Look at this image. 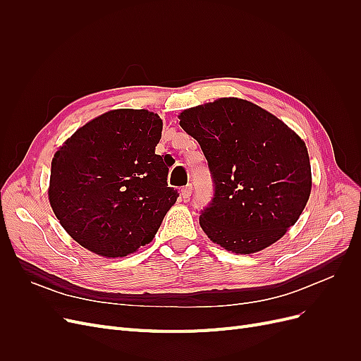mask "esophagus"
<instances>
[{
    "label": "esophagus",
    "instance_id": "1",
    "mask_svg": "<svg viewBox=\"0 0 361 361\" xmlns=\"http://www.w3.org/2000/svg\"><path fill=\"white\" fill-rule=\"evenodd\" d=\"M191 192H192V187H191V185H187V187H183V188L180 190L182 199H183V200H188V199L191 197Z\"/></svg>",
    "mask_w": 361,
    "mask_h": 361
}]
</instances>
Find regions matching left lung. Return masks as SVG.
Returning a JSON list of instances; mask_svg holds the SVG:
<instances>
[{
    "instance_id": "left-lung-1",
    "label": "left lung",
    "mask_w": 361,
    "mask_h": 361,
    "mask_svg": "<svg viewBox=\"0 0 361 361\" xmlns=\"http://www.w3.org/2000/svg\"><path fill=\"white\" fill-rule=\"evenodd\" d=\"M179 125L199 141L215 194L200 215L212 243L236 255L264 250L298 221L312 191L305 143L259 105L220 97L183 110Z\"/></svg>"
}]
</instances>
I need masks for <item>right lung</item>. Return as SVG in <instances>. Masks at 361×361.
Listing matches in <instances>:
<instances>
[{
    "instance_id": "1",
    "label": "right lung",
    "mask_w": 361,
    "mask_h": 361,
    "mask_svg": "<svg viewBox=\"0 0 361 361\" xmlns=\"http://www.w3.org/2000/svg\"><path fill=\"white\" fill-rule=\"evenodd\" d=\"M162 120L118 108L76 129L51 162L48 199L76 243L102 257H125L149 244L176 203L169 162L155 154Z\"/></svg>"
}]
</instances>
